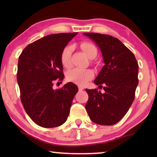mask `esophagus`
I'll return each mask as SVG.
<instances>
[{
  "instance_id": "1",
  "label": "esophagus",
  "mask_w": 157,
  "mask_h": 157,
  "mask_svg": "<svg viewBox=\"0 0 157 157\" xmlns=\"http://www.w3.org/2000/svg\"><path fill=\"white\" fill-rule=\"evenodd\" d=\"M84 89H83V86H78V90L79 91H82V90H83Z\"/></svg>"
}]
</instances>
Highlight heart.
<instances>
[{"instance_id":"1","label":"heart","mask_w":157,"mask_h":157,"mask_svg":"<svg viewBox=\"0 0 157 157\" xmlns=\"http://www.w3.org/2000/svg\"><path fill=\"white\" fill-rule=\"evenodd\" d=\"M81 48L89 59L96 56L97 49L93 44L89 42H83L81 44ZM73 51V47L70 45L66 46L62 51L61 54V61L62 65L66 68L71 66V56ZM94 74L91 69L76 68L68 71L66 78L68 81L76 83L79 85H85L93 78Z\"/></svg>"}]
</instances>
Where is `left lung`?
Listing matches in <instances>:
<instances>
[{"label": "left lung", "instance_id": "8db88e82", "mask_svg": "<svg viewBox=\"0 0 157 157\" xmlns=\"http://www.w3.org/2000/svg\"><path fill=\"white\" fill-rule=\"evenodd\" d=\"M99 47L104 66L94 83L97 89H86V109L90 119L99 125H113L123 118L135 97L139 65L134 53L117 38L105 34L84 33Z\"/></svg>", "mask_w": 157, "mask_h": 157}]
</instances>
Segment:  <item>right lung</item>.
Segmentation results:
<instances>
[{"label":"right lung","instance_id":"add662e5","mask_svg":"<svg viewBox=\"0 0 157 157\" xmlns=\"http://www.w3.org/2000/svg\"><path fill=\"white\" fill-rule=\"evenodd\" d=\"M78 33H56L28 45L18 59L17 81L25 111L38 126L53 128L65 123L78 87L69 82L53 89L64 78L61 54Z\"/></svg>","mask_w":157,"mask_h":157}]
</instances>
